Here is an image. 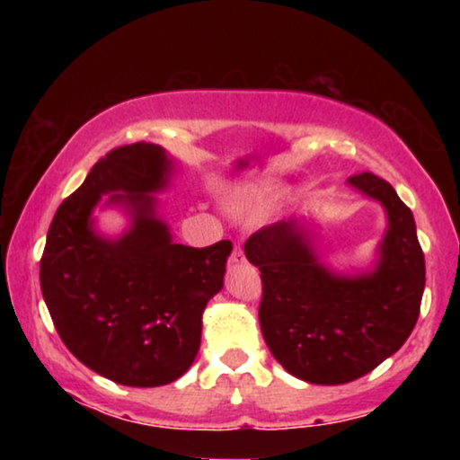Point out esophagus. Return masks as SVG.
I'll use <instances>...</instances> for the list:
<instances>
[{
  "instance_id": "1",
  "label": "esophagus",
  "mask_w": 460,
  "mask_h": 460,
  "mask_svg": "<svg viewBox=\"0 0 460 460\" xmlns=\"http://www.w3.org/2000/svg\"><path fill=\"white\" fill-rule=\"evenodd\" d=\"M230 261H232V263H244V261H247V257H244L241 244H236L234 251H232V255H230Z\"/></svg>"
}]
</instances>
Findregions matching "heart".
<instances>
[{
	"label": "heart",
	"mask_w": 460,
	"mask_h": 460,
	"mask_svg": "<svg viewBox=\"0 0 460 460\" xmlns=\"http://www.w3.org/2000/svg\"><path fill=\"white\" fill-rule=\"evenodd\" d=\"M276 197H279V192H276L274 188H263V190H257L243 199L241 211L249 213V216H255V213H261L263 209H266V207L272 203Z\"/></svg>",
	"instance_id": "1"
}]
</instances>
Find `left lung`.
Here are the masks:
<instances>
[{"label": "left lung", "instance_id": "8db88e82", "mask_svg": "<svg viewBox=\"0 0 460 460\" xmlns=\"http://www.w3.org/2000/svg\"><path fill=\"white\" fill-rule=\"evenodd\" d=\"M348 184L385 209L370 270L326 266L307 217L270 224L244 243L261 272L260 326L270 351L287 373L316 385L356 381L395 354L417 324L425 288L412 211L373 173L351 175Z\"/></svg>", "mask_w": 460, "mask_h": 460}]
</instances>
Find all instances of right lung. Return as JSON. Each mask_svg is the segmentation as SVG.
Here are the masks:
<instances>
[{"instance_id": "1", "label": "right lung", "mask_w": 460, "mask_h": 460, "mask_svg": "<svg viewBox=\"0 0 460 460\" xmlns=\"http://www.w3.org/2000/svg\"><path fill=\"white\" fill-rule=\"evenodd\" d=\"M173 169L159 144L111 150L48 230L40 282L56 331L79 362L119 385L180 379L199 354L207 301L224 287L232 243H173L159 216L155 194L167 190ZM96 206H117L130 226L102 235Z\"/></svg>"}]
</instances>
